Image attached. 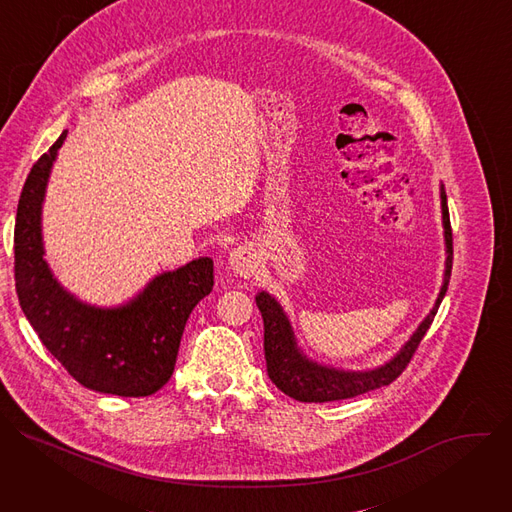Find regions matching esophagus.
Returning a JSON list of instances; mask_svg holds the SVG:
<instances>
[{
  "label": "esophagus",
  "instance_id": "obj_1",
  "mask_svg": "<svg viewBox=\"0 0 512 512\" xmlns=\"http://www.w3.org/2000/svg\"><path fill=\"white\" fill-rule=\"evenodd\" d=\"M229 265H231V269L239 277L249 279L255 273V269H257V253H255V249L247 247V245L233 249V253L229 255Z\"/></svg>",
  "mask_w": 512,
  "mask_h": 512
}]
</instances>
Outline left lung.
I'll return each instance as SVG.
<instances>
[{
	"instance_id": "left-lung-1",
	"label": "left lung",
	"mask_w": 512,
	"mask_h": 512,
	"mask_svg": "<svg viewBox=\"0 0 512 512\" xmlns=\"http://www.w3.org/2000/svg\"><path fill=\"white\" fill-rule=\"evenodd\" d=\"M440 198H442V225H444V241H446V269L444 281L440 287V294L429 314L421 320L409 340L383 364L367 371H344L322 364L310 358L298 344L294 326H291L283 306L267 291H257L255 302L263 316L265 328V360H267V375L275 383L279 391L289 395L291 399L302 403H326V401H340L350 399L362 393H369L393 383L403 369L409 364L415 348L419 346L421 338L429 330L437 308H440L452 273V227H450V212H448V196L444 184H440Z\"/></svg>"
}]
</instances>
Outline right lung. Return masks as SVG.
I'll return each instance as SVG.
<instances>
[{
	"label": "right lung",
	"mask_w": 512,
	"mask_h": 512,
	"mask_svg": "<svg viewBox=\"0 0 512 512\" xmlns=\"http://www.w3.org/2000/svg\"><path fill=\"white\" fill-rule=\"evenodd\" d=\"M66 131L32 166L18 202L16 291L28 322L70 377L97 393L148 397L172 377L184 326L212 285V259L158 273L119 306L79 300L54 277L44 251L42 206Z\"/></svg>",
	"instance_id": "1"
}]
</instances>
